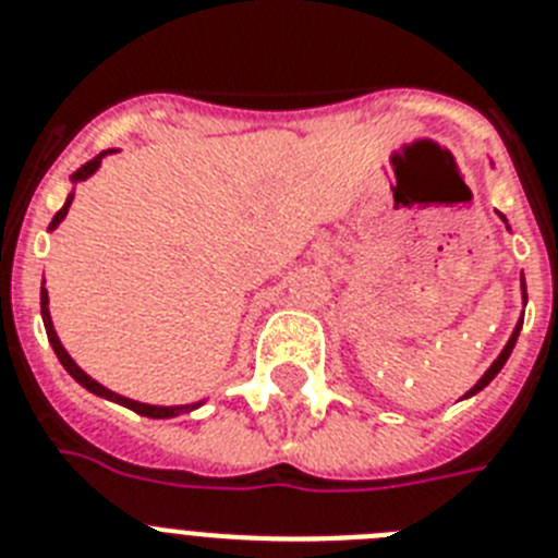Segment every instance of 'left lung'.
I'll list each match as a JSON object with an SVG mask.
<instances>
[{
    "instance_id": "obj_1",
    "label": "left lung",
    "mask_w": 558,
    "mask_h": 558,
    "mask_svg": "<svg viewBox=\"0 0 558 558\" xmlns=\"http://www.w3.org/2000/svg\"><path fill=\"white\" fill-rule=\"evenodd\" d=\"M525 301H527V294H525ZM519 329H522V320H519V323H517V329H513V335H510V340H508V345H505V349H502V354H499V357H496V360H494V366H490V368H488V372L482 374V380H480V383H476V386H474V388H471V391H468V395H476V391H482V388H485V386H488V383H490V380H494L496 374L502 372V366H505V363H508V357H510V351H513V345H517V337H519Z\"/></svg>"
}]
</instances>
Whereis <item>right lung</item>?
<instances>
[{"label":"right lung","instance_id":"1","mask_svg":"<svg viewBox=\"0 0 558 558\" xmlns=\"http://www.w3.org/2000/svg\"><path fill=\"white\" fill-rule=\"evenodd\" d=\"M101 158H105V153L93 158V161L84 163V167H78V170L73 172V181H84V178H90L93 172L98 170V163H101ZM70 204H73V195H68V201H64V207L53 215V221H50V229H56V227H59V223H62V218H64V215H68ZM41 320H45V331H48V340H50V345H53L59 363H62V366L68 368V374H70V377H73V380L78 383V386H84V388H87V391H93V395L105 397V400L119 402V405H128V409L135 411V414L153 416V420H163V416H178V414H186V411H192V409H198V402H195V405H147V402H135V400H128V397L116 395V391L105 388V386H101V383L93 380V377H87V374H84L82 368H78L76 363H73V357H70L68 351H64L62 340L56 337L53 320H50V312H48V292H45V289H41Z\"/></svg>","mask_w":558,"mask_h":558}]
</instances>
